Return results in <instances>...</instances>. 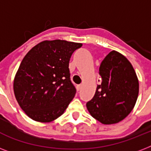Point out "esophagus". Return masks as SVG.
<instances>
[{
	"label": "esophagus",
	"instance_id": "obj_1",
	"mask_svg": "<svg viewBox=\"0 0 151 151\" xmlns=\"http://www.w3.org/2000/svg\"><path fill=\"white\" fill-rule=\"evenodd\" d=\"M77 87H78V91H80V90L81 89V88H82V85H78V86H77Z\"/></svg>",
	"mask_w": 151,
	"mask_h": 151
}]
</instances>
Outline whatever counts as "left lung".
I'll return each instance as SVG.
<instances>
[{
  "label": "left lung",
  "mask_w": 151,
  "mask_h": 151,
  "mask_svg": "<svg viewBox=\"0 0 151 151\" xmlns=\"http://www.w3.org/2000/svg\"><path fill=\"white\" fill-rule=\"evenodd\" d=\"M99 74L102 82L97 85L95 96L86 106L99 122L115 124L133 109L139 94L138 78L130 62L116 51L103 59Z\"/></svg>",
  "instance_id": "obj_1"
}]
</instances>
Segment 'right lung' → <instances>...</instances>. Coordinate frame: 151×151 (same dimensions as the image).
I'll return each instance as SVG.
<instances>
[{
	"instance_id": "right-lung-1",
	"label": "right lung",
	"mask_w": 151,
	"mask_h": 151,
	"mask_svg": "<svg viewBox=\"0 0 151 151\" xmlns=\"http://www.w3.org/2000/svg\"><path fill=\"white\" fill-rule=\"evenodd\" d=\"M81 46L61 40L45 41L23 58L14 80V93L30 118L49 122L63 114L76 94L69 63Z\"/></svg>"
}]
</instances>
